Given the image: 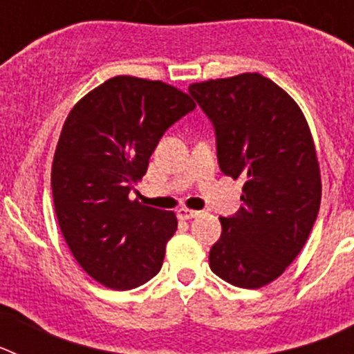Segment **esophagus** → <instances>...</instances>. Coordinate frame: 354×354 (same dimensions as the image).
<instances>
[{
    "mask_svg": "<svg viewBox=\"0 0 354 354\" xmlns=\"http://www.w3.org/2000/svg\"><path fill=\"white\" fill-rule=\"evenodd\" d=\"M177 216H179L180 220H192V218L198 216V211H192V209H187V207H180L179 211H177Z\"/></svg>",
    "mask_w": 354,
    "mask_h": 354,
    "instance_id": "obj_1",
    "label": "esophagus"
}]
</instances>
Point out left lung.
<instances>
[{
    "mask_svg": "<svg viewBox=\"0 0 354 354\" xmlns=\"http://www.w3.org/2000/svg\"><path fill=\"white\" fill-rule=\"evenodd\" d=\"M211 118L225 175L245 179L241 207L220 218L212 273L243 289L277 280L298 257L321 205V170L305 115L259 72L189 84Z\"/></svg>",
    "mask_w": 354,
    "mask_h": 354,
    "instance_id": "1",
    "label": "left lung"
}]
</instances>
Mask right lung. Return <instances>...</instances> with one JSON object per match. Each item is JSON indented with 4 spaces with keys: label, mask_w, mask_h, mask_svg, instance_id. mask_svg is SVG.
Masks as SVG:
<instances>
[{
    "label": "right lung",
    "mask_w": 354,
    "mask_h": 354,
    "mask_svg": "<svg viewBox=\"0 0 354 354\" xmlns=\"http://www.w3.org/2000/svg\"><path fill=\"white\" fill-rule=\"evenodd\" d=\"M195 106L162 81L115 76L71 109L53 158V202L68 250L104 287L134 289L161 270L177 216L129 193L165 131Z\"/></svg>",
    "instance_id": "1"
}]
</instances>
